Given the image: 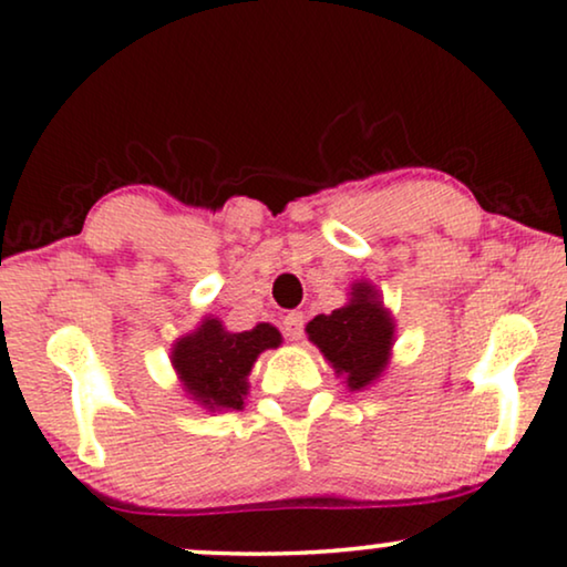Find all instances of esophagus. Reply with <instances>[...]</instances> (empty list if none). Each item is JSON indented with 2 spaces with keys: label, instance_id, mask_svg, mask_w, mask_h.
I'll list each match as a JSON object with an SVG mask.
<instances>
[{
  "label": "esophagus",
  "instance_id": "34e87169",
  "mask_svg": "<svg viewBox=\"0 0 567 567\" xmlns=\"http://www.w3.org/2000/svg\"><path fill=\"white\" fill-rule=\"evenodd\" d=\"M284 333L289 341H299L302 339V331H305V316L302 312H289V316H284Z\"/></svg>",
  "mask_w": 567,
  "mask_h": 567
}]
</instances>
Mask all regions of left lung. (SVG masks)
Instances as JSON below:
<instances>
[{
    "label": "left lung",
    "instance_id": "1",
    "mask_svg": "<svg viewBox=\"0 0 567 567\" xmlns=\"http://www.w3.org/2000/svg\"><path fill=\"white\" fill-rule=\"evenodd\" d=\"M305 331L352 391L370 386L389 365L394 318L373 284H352L349 302L331 316H316Z\"/></svg>",
    "mask_w": 567,
    "mask_h": 567
}]
</instances>
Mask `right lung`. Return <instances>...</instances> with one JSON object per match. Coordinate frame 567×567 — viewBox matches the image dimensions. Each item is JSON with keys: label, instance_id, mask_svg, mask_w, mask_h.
Listing matches in <instances>:
<instances>
[{"label": "right lung", "instance_id": "add662e5", "mask_svg": "<svg viewBox=\"0 0 567 567\" xmlns=\"http://www.w3.org/2000/svg\"><path fill=\"white\" fill-rule=\"evenodd\" d=\"M281 344L276 326L257 323L251 331L230 333L218 318H205L197 331L173 344L171 362L186 394L207 410H241L247 375L265 349Z\"/></svg>", "mask_w": 567, "mask_h": 567}]
</instances>
